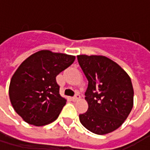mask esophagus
<instances>
[{"label":"esophagus","mask_w":150,"mask_h":150,"mask_svg":"<svg viewBox=\"0 0 150 150\" xmlns=\"http://www.w3.org/2000/svg\"><path fill=\"white\" fill-rule=\"evenodd\" d=\"M79 98H80V96H79V94L76 93V94L75 95V96H73V97L71 98V100L73 101H76V100H78Z\"/></svg>","instance_id":"obj_1"}]
</instances>
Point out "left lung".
Segmentation results:
<instances>
[{"label": "left lung", "mask_w": 150, "mask_h": 150, "mask_svg": "<svg viewBox=\"0 0 150 150\" xmlns=\"http://www.w3.org/2000/svg\"><path fill=\"white\" fill-rule=\"evenodd\" d=\"M88 81L85 99L88 109L79 120L93 133L103 135L118 129L131 112L133 88L128 74L104 56L78 55Z\"/></svg>", "instance_id": "8db88e82"}]
</instances>
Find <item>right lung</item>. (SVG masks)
<instances>
[{
    "label": "right lung",
    "mask_w": 150,
    "mask_h": 150,
    "mask_svg": "<svg viewBox=\"0 0 150 150\" xmlns=\"http://www.w3.org/2000/svg\"><path fill=\"white\" fill-rule=\"evenodd\" d=\"M75 59L44 50L19 66L11 79L8 95L14 110L25 122L42 126L58 118L67 100L59 94L56 76Z\"/></svg>",
    "instance_id": "add662e5"
}]
</instances>
